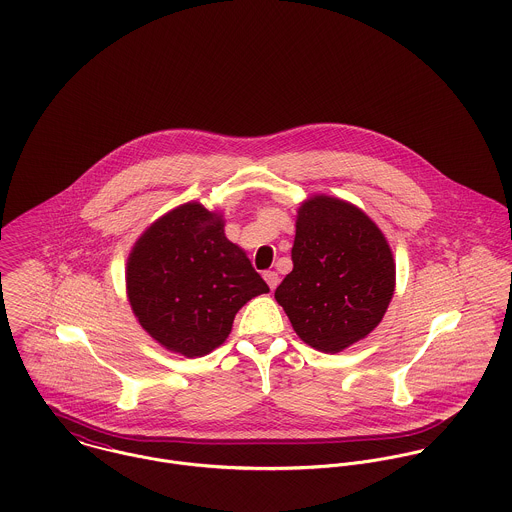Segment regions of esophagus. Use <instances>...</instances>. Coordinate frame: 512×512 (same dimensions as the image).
Listing matches in <instances>:
<instances>
[{"label":"esophagus","mask_w":512,"mask_h":512,"mask_svg":"<svg viewBox=\"0 0 512 512\" xmlns=\"http://www.w3.org/2000/svg\"><path fill=\"white\" fill-rule=\"evenodd\" d=\"M264 280H266V284L270 286V290L274 292L276 288H278V284H280V276H278V272H266L264 274Z\"/></svg>","instance_id":"esophagus-1"}]
</instances>
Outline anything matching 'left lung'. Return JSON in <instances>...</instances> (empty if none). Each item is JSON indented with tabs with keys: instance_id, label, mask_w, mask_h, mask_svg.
I'll use <instances>...</instances> for the list:
<instances>
[{
	"instance_id": "1",
	"label": "left lung",
	"mask_w": 512,
	"mask_h": 512,
	"mask_svg": "<svg viewBox=\"0 0 512 512\" xmlns=\"http://www.w3.org/2000/svg\"><path fill=\"white\" fill-rule=\"evenodd\" d=\"M292 260L276 301L303 343L333 355L378 327L394 295L396 264L382 230L359 207L329 195L303 201Z\"/></svg>"
}]
</instances>
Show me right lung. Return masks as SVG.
<instances>
[{"instance_id": "1", "label": "right lung", "mask_w": 512, "mask_h": 512, "mask_svg": "<svg viewBox=\"0 0 512 512\" xmlns=\"http://www.w3.org/2000/svg\"><path fill=\"white\" fill-rule=\"evenodd\" d=\"M126 292L147 335L171 353L205 357L230 335L238 309L268 284L224 234V219L185 203L151 222L126 264Z\"/></svg>"}]
</instances>
